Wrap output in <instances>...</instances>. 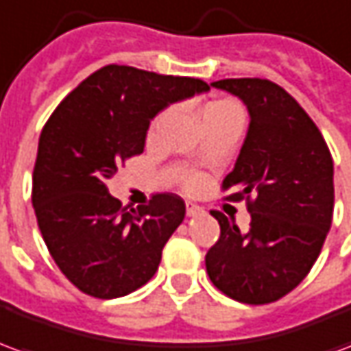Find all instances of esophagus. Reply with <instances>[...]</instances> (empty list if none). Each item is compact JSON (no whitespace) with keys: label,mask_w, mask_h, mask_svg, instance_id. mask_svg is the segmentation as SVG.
Instances as JSON below:
<instances>
[{"label":"esophagus","mask_w":351,"mask_h":351,"mask_svg":"<svg viewBox=\"0 0 351 351\" xmlns=\"http://www.w3.org/2000/svg\"><path fill=\"white\" fill-rule=\"evenodd\" d=\"M186 214H188L190 218H193V216L201 214V206H197L195 203H186Z\"/></svg>","instance_id":"1"}]
</instances>
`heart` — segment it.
<instances>
[{
  "instance_id": "1",
  "label": "heart",
  "mask_w": 351,
  "mask_h": 351,
  "mask_svg": "<svg viewBox=\"0 0 351 351\" xmlns=\"http://www.w3.org/2000/svg\"><path fill=\"white\" fill-rule=\"evenodd\" d=\"M228 112H239L241 114V108L237 107V103L228 99H221V101H213V103H206L205 107L201 108V112H199V120L203 122L206 118H213V116L218 114H228Z\"/></svg>"
}]
</instances>
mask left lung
Returning <instances> with one entry per match:
<instances>
[{
	"label": "left lung",
	"mask_w": 351,
	"mask_h": 351,
	"mask_svg": "<svg viewBox=\"0 0 351 351\" xmlns=\"http://www.w3.org/2000/svg\"><path fill=\"white\" fill-rule=\"evenodd\" d=\"M210 86L248 108V133L223 190H235L229 201L246 197L252 221L243 233L214 213L221 233L206 254V272L235 301H278L308 274L331 229V152L304 108L278 84L223 79Z\"/></svg>",
	"instance_id": "obj_1"
}]
</instances>
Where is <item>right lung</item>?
Listing matches in <instances>:
<instances>
[{"mask_svg":"<svg viewBox=\"0 0 351 351\" xmlns=\"http://www.w3.org/2000/svg\"><path fill=\"white\" fill-rule=\"evenodd\" d=\"M208 90L191 77L107 65L82 80L43 128L32 203L50 256L80 291L116 299L156 274L186 216L182 197L156 193L135 210L108 193L107 180L123 160L143 154L150 120Z\"/></svg>","mask_w":351,"mask_h":351,"instance_id":"add662e5","label":"right lung"}]
</instances>
